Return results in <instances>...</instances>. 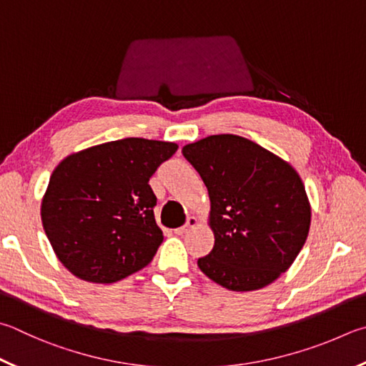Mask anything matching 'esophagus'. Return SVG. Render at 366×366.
I'll return each instance as SVG.
<instances>
[{"label":"esophagus","instance_id":"esophagus-1","mask_svg":"<svg viewBox=\"0 0 366 366\" xmlns=\"http://www.w3.org/2000/svg\"><path fill=\"white\" fill-rule=\"evenodd\" d=\"M195 225H197V217H194V216H189V217H187V221H185V224L182 225V227L176 229L174 232H176V234H179V235H182V234H185V232H187L189 229L195 227Z\"/></svg>","mask_w":366,"mask_h":366}]
</instances>
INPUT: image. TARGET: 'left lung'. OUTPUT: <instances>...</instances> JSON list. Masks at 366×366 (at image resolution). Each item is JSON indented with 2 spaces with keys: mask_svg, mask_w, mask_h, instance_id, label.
Segmentation results:
<instances>
[{
  "mask_svg": "<svg viewBox=\"0 0 366 366\" xmlns=\"http://www.w3.org/2000/svg\"><path fill=\"white\" fill-rule=\"evenodd\" d=\"M182 155L211 200L214 247L198 259L206 277L232 291L267 287L307 240L310 204L293 166L235 134L185 145Z\"/></svg>",
  "mask_w": 366,
  "mask_h": 366,
  "instance_id": "left-lung-1",
  "label": "left lung"
}]
</instances>
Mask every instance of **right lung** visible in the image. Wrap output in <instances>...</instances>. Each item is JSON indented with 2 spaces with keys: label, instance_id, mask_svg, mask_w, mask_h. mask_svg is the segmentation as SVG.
Listing matches in <instances>:
<instances>
[{
  "label": "right lung",
  "instance_id": "1",
  "mask_svg": "<svg viewBox=\"0 0 366 366\" xmlns=\"http://www.w3.org/2000/svg\"><path fill=\"white\" fill-rule=\"evenodd\" d=\"M172 142L128 137L65 158L41 203L46 235L65 267L92 283L144 269L163 242L149 181L176 154Z\"/></svg>",
  "mask_w": 366,
  "mask_h": 366
}]
</instances>
